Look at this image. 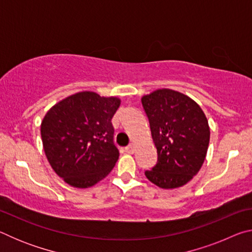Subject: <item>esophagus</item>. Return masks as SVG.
Here are the masks:
<instances>
[{
	"mask_svg": "<svg viewBox=\"0 0 252 252\" xmlns=\"http://www.w3.org/2000/svg\"><path fill=\"white\" fill-rule=\"evenodd\" d=\"M134 144L133 143H131V144H129V146L127 147H126V153H130V155H132V153H134Z\"/></svg>",
	"mask_w": 252,
	"mask_h": 252,
	"instance_id": "34e87169",
	"label": "esophagus"
}]
</instances>
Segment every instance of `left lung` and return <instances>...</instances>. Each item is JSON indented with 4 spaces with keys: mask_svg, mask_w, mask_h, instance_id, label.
Masks as SVG:
<instances>
[{
    "mask_svg": "<svg viewBox=\"0 0 252 252\" xmlns=\"http://www.w3.org/2000/svg\"><path fill=\"white\" fill-rule=\"evenodd\" d=\"M158 152V162L146 177L162 189L189 182L206 159L210 127L197 102L181 92L159 89L141 97Z\"/></svg>",
    "mask_w": 252,
    "mask_h": 252,
    "instance_id": "obj_1",
    "label": "left lung"
}]
</instances>
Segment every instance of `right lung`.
Listing matches in <instances>:
<instances>
[{
	"label": "right lung",
	"instance_id": "right-lung-1",
	"mask_svg": "<svg viewBox=\"0 0 252 252\" xmlns=\"http://www.w3.org/2000/svg\"><path fill=\"white\" fill-rule=\"evenodd\" d=\"M121 104L117 96L92 91L72 94L54 104L41 123L49 163L71 187L85 189L111 172L119 159L112 118Z\"/></svg>",
	"mask_w": 252,
	"mask_h": 252
}]
</instances>
